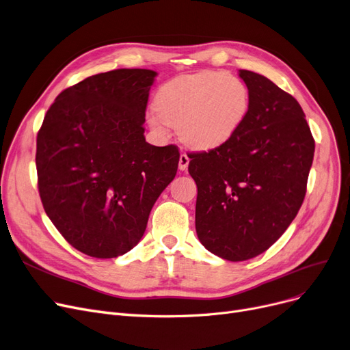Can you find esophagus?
<instances>
[{
  "label": "esophagus",
  "instance_id": "34e87169",
  "mask_svg": "<svg viewBox=\"0 0 350 350\" xmlns=\"http://www.w3.org/2000/svg\"><path fill=\"white\" fill-rule=\"evenodd\" d=\"M189 161H190L189 156L186 153H181L180 159H178V169L180 170H186L187 165H189Z\"/></svg>",
  "mask_w": 350,
  "mask_h": 350
}]
</instances>
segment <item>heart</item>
<instances>
[{
  "label": "heart",
  "instance_id": "b5f03b06",
  "mask_svg": "<svg viewBox=\"0 0 350 350\" xmlns=\"http://www.w3.org/2000/svg\"><path fill=\"white\" fill-rule=\"evenodd\" d=\"M249 110L250 91L245 81L224 71H202L163 84L148 123L160 133L177 126L181 142L210 150L233 137Z\"/></svg>",
  "mask_w": 350,
  "mask_h": 350
}]
</instances>
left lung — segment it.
<instances>
[{"label":"left lung","mask_w":350,"mask_h":350,"mask_svg":"<svg viewBox=\"0 0 350 350\" xmlns=\"http://www.w3.org/2000/svg\"><path fill=\"white\" fill-rule=\"evenodd\" d=\"M250 110L230 140L189 153L197 185L196 232L221 259L266 252L305 200L314 140L297 100L263 75L240 70Z\"/></svg>","instance_id":"left-lung-1"}]
</instances>
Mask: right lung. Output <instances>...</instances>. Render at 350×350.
Returning a JSON list of instances; mask_svg holds the SVG:
<instances>
[{"instance_id": "right-lung-1", "label": "right lung", "mask_w": 350, "mask_h": 350, "mask_svg": "<svg viewBox=\"0 0 350 350\" xmlns=\"http://www.w3.org/2000/svg\"><path fill=\"white\" fill-rule=\"evenodd\" d=\"M156 71L120 68L62 91L37 134L45 213L81 253L113 259L144 234L151 207L177 173V146L144 139Z\"/></svg>"}]
</instances>
